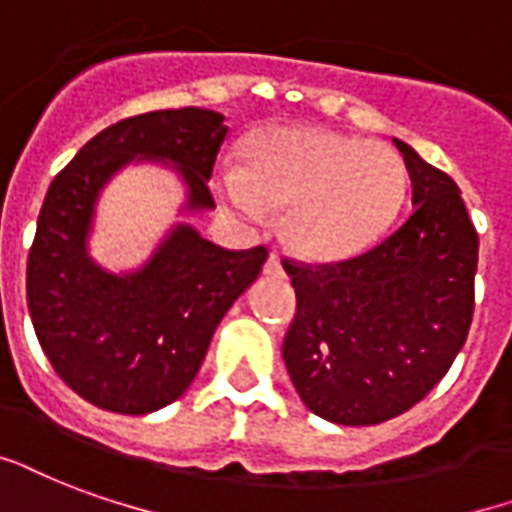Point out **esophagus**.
Listing matches in <instances>:
<instances>
[{
	"instance_id": "1",
	"label": "esophagus",
	"mask_w": 512,
	"mask_h": 512,
	"mask_svg": "<svg viewBox=\"0 0 512 512\" xmlns=\"http://www.w3.org/2000/svg\"><path fill=\"white\" fill-rule=\"evenodd\" d=\"M264 275L283 278V264H280L278 253H270V256H267V261H264Z\"/></svg>"
}]
</instances>
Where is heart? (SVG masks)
Returning <instances> with one entry per match:
<instances>
[{"label": "heart", "instance_id": "b5f03b06", "mask_svg": "<svg viewBox=\"0 0 512 512\" xmlns=\"http://www.w3.org/2000/svg\"><path fill=\"white\" fill-rule=\"evenodd\" d=\"M407 169L391 145L313 126H280L245 145L242 175L224 178L237 210L286 215L302 256L337 261L367 251L405 202Z\"/></svg>", "mask_w": 512, "mask_h": 512}]
</instances>
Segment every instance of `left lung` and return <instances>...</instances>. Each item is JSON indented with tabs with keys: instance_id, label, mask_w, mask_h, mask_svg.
Returning a JSON list of instances; mask_svg holds the SVG:
<instances>
[{
	"instance_id": "8db88e82",
	"label": "left lung",
	"mask_w": 512,
	"mask_h": 512,
	"mask_svg": "<svg viewBox=\"0 0 512 512\" xmlns=\"http://www.w3.org/2000/svg\"><path fill=\"white\" fill-rule=\"evenodd\" d=\"M394 145L413 183L405 224L353 259L283 261L297 291L283 361L307 410L332 424L410 410L451 370L472 324L478 232L459 186Z\"/></svg>"
}]
</instances>
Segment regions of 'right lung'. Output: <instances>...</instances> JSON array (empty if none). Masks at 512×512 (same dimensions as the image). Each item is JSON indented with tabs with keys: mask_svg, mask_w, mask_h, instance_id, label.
<instances>
[{
	"mask_svg": "<svg viewBox=\"0 0 512 512\" xmlns=\"http://www.w3.org/2000/svg\"><path fill=\"white\" fill-rule=\"evenodd\" d=\"M226 137L202 107L124 118L88 140L53 178L26 264V305L53 370L91 405L145 416L197 378L215 326L267 261L226 251L178 224L137 272L113 275L86 251L99 191L129 161H172L186 210L215 207L207 180Z\"/></svg>",
	"mask_w": 512,
	"mask_h": 512,
	"instance_id": "1",
	"label": "right lung"
}]
</instances>
